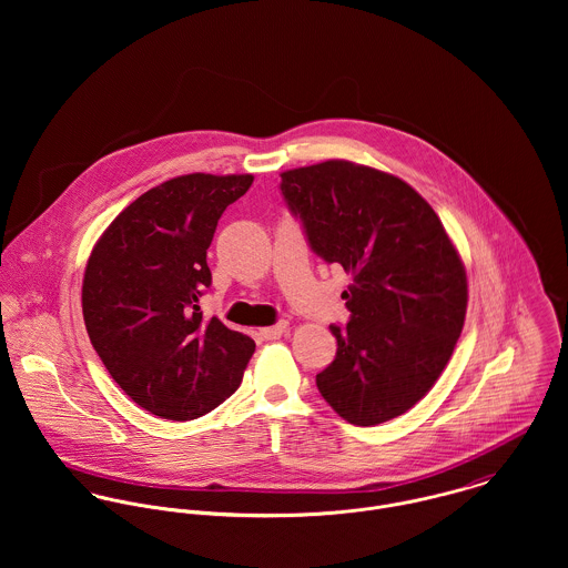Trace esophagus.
Wrapping results in <instances>:
<instances>
[{"label":"esophagus","instance_id":"34e87169","mask_svg":"<svg viewBox=\"0 0 568 568\" xmlns=\"http://www.w3.org/2000/svg\"><path fill=\"white\" fill-rule=\"evenodd\" d=\"M286 329H288V324H286V322H280V324L264 327L260 334H262L266 341H273V338H280V336H282Z\"/></svg>","mask_w":568,"mask_h":568}]
</instances>
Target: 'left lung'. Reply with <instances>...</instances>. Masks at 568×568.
Instances as JSON below:
<instances>
[{
  "label": "left lung",
  "instance_id": "obj_1",
  "mask_svg": "<svg viewBox=\"0 0 568 568\" xmlns=\"http://www.w3.org/2000/svg\"><path fill=\"white\" fill-rule=\"evenodd\" d=\"M282 196L311 248L352 273L336 356L317 374L325 403L356 426L422 400L462 334L468 282L439 216L403 179L329 160L282 172Z\"/></svg>",
  "mask_w": 568,
  "mask_h": 568
}]
</instances>
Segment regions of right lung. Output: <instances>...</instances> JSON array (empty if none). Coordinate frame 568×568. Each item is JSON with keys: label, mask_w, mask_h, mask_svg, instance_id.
<instances>
[{"label": "right lung", "mask_w": 568, "mask_h": 568, "mask_svg": "<svg viewBox=\"0 0 568 568\" xmlns=\"http://www.w3.org/2000/svg\"><path fill=\"white\" fill-rule=\"evenodd\" d=\"M251 174H183L144 192L106 227L82 280V317L120 389L163 419L225 403L255 349L251 336L203 320L207 248Z\"/></svg>", "instance_id": "add662e5"}]
</instances>
